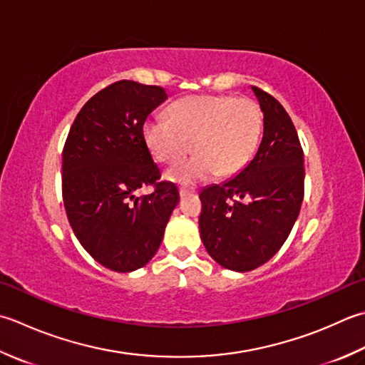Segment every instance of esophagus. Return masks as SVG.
<instances>
[{"label":"esophagus","mask_w":365,"mask_h":365,"mask_svg":"<svg viewBox=\"0 0 365 365\" xmlns=\"http://www.w3.org/2000/svg\"><path fill=\"white\" fill-rule=\"evenodd\" d=\"M178 192H180V197L183 199L185 196L192 195V192H195V190H188V188H185V187H180V190H178Z\"/></svg>","instance_id":"obj_1"}]
</instances>
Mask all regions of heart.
<instances>
[{"instance_id": "obj_1", "label": "heart", "mask_w": 365, "mask_h": 365, "mask_svg": "<svg viewBox=\"0 0 365 365\" xmlns=\"http://www.w3.org/2000/svg\"><path fill=\"white\" fill-rule=\"evenodd\" d=\"M262 117L248 98L190 96L177 101L170 117L156 113L144 125V138L153 158L164 164L188 161L169 169L170 180L192 185L207 182L217 173L231 177L252 160L259 142Z\"/></svg>"}]
</instances>
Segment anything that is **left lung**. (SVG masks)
<instances>
[{"label": "left lung", "instance_id": "obj_1", "mask_svg": "<svg viewBox=\"0 0 365 365\" xmlns=\"http://www.w3.org/2000/svg\"><path fill=\"white\" fill-rule=\"evenodd\" d=\"M264 113L258 152L231 180L201 191L199 231L213 259L248 272L282 248L301 212L304 152L292 120L277 99L253 87Z\"/></svg>", "mask_w": 365, "mask_h": 365}]
</instances>
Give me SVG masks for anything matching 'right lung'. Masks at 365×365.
Masks as SVG:
<instances>
[{"mask_svg":"<svg viewBox=\"0 0 365 365\" xmlns=\"http://www.w3.org/2000/svg\"><path fill=\"white\" fill-rule=\"evenodd\" d=\"M166 98L158 85L113 82L83 104L64 142L69 225L91 258L115 272L153 258L180 199L174 183L161 182L144 138L147 117ZM142 187L153 191L138 198Z\"/></svg>","mask_w":365,"mask_h":365,"instance_id":"obj_1","label":"right lung"}]
</instances>
